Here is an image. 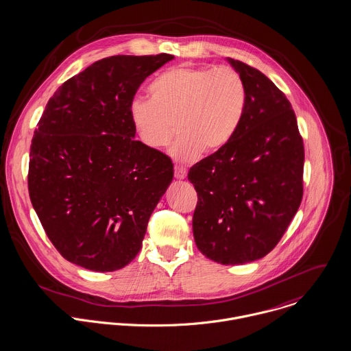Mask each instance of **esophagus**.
<instances>
[{
  "label": "esophagus",
  "mask_w": 351,
  "mask_h": 351,
  "mask_svg": "<svg viewBox=\"0 0 351 351\" xmlns=\"http://www.w3.org/2000/svg\"><path fill=\"white\" fill-rule=\"evenodd\" d=\"M186 176H187V172H186V169L183 168V167H175V178L178 179V180H183V179H186Z\"/></svg>",
  "instance_id": "1"
}]
</instances>
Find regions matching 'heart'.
Returning a JSON list of instances; mask_svg holds the SVG:
<instances>
[{"mask_svg": "<svg viewBox=\"0 0 351 351\" xmlns=\"http://www.w3.org/2000/svg\"><path fill=\"white\" fill-rule=\"evenodd\" d=\"M149 99L130 103L129 115L143 145L164 147L179 137L171 156L180 164L194 161L202 152L214 153L237 133L247 104V88L232 68L179 66L158 74L147 86Z\"/></svg>", "mask_w": 351, "mask_h": 351, "instance_id": "obj_1", "label": "heart"}]
</instances>
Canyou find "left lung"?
I'll use <instances>...</instances> for the list:
<instances>
[{
	"mask_svg": "<svg viewBox=\"0 0 351 351\" xmlns=\"http://www.w3.org/2000/svg\"><path fill=\"white\" fill-rule=\"evenodd\" d=\"M247 88L243 121L228 145L190 168L198 194V250L221 265L266 256L302 199L304 143L290 101L262 71L226 58Z\"/></svg>",
	"mask_w": 351,
	"mask_h": 351,
	"instance_id": "obj_1",
	"label": "left lung"
}]
</instances>
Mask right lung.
Here are the masks:
<instances>
[{"mask_svg": "<svg viewBox=\"0 0 351 351\" xmlns=\"http://www.w3.org/2000/svg\"><path fill=\"white\" fill-rule=\"evenodd\" d=\"M173 58H103L65 81L43 111L29 152V198L50 241L77 266L115 271L140 252L173 164L134 140L129 108L145 78Z\"/></svg>", "mask_w": 351, "mask_h": 351, "instance_id": "right-lung-1", "label": "right lung"}]
</instances>
